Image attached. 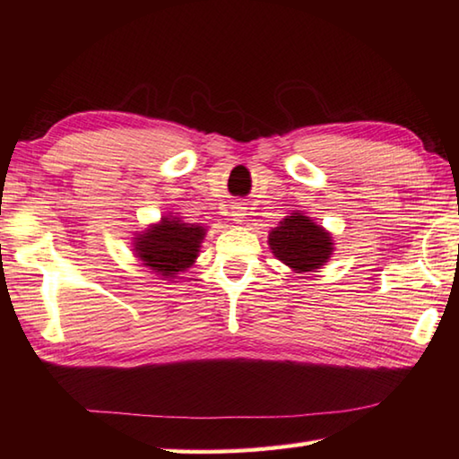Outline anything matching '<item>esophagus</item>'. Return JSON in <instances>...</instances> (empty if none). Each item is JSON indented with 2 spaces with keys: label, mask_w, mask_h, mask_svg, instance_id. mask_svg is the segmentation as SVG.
<instances>
[{
  "label": "esophagus",
  "mask_w": 459,
  "mask_h": 459,
  "mask_svg": "<svg viewBox=\"0 0 459 459\" xmlns=\"http://www.w3.org/2000/svg\"><path fill=\"white\" fill-rule=\"evenodd\" d=\"M245 214H247V207H242V204H235V207H232L230 217L237 224H242V221H245Z\"/></svg>",
  "instance_id": "esophagus-1"
}]
</instances>
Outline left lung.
<instances>
[{
	"label": "left lung",
	"mask_w": 459,
	"mask_h": 459,
	"mask_svg": "<svg viewBox=\"0 0 459 459\" xmlns=\"http://www.w3.org/2000/svg\"><path fill=\"white\" fill-rule=\"evenodd\" d=\"M268 247L281 264L296 274L324 268L333 255V237L306 212L294 211L270 230Z\"/></svg>",
	"instance_id": "obj_1"
}]
</instances>
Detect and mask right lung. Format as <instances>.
Returning a JSON list of instances; mask_svg holds the SVG:
<instances>
[{"instance_id": "add662e5", "label": "right lung", "mask_w": 459, "mask_h": 459, "mask_svg": "<svg viewBox=\"0 0 459 459\" xmlns=\"http://www.w3.org/2000/svg\"><path fill=\"white\" fill-rule=\"evenodd\" d=\"M207 235V227L199 222H185L178 214L163 217L148 224V229L135 232L132 238L134 256L142 266L155 272L161 280L178 278L187 272L201 252V242Z\"/></svg>"}]
</instances>
